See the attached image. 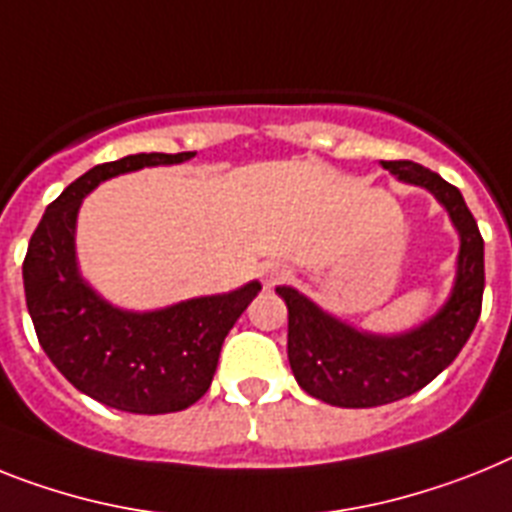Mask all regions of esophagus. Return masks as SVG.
I'll list each match as a JSON object with an SVG mask.
<instances>
[{"mask_svg": "<svg viewBox=\"0 0 512 512\" xmlns=\"http://www.w3.org/2000/svg\"><path fill=\"white\" fill-rule=\"evenodd\" d=\"M285 277H287V269L282 264H266L264 269H261V282H264L266 290L274 285H279V282H282Z\"/></svg>", "mask_w": 512, "mask_h": 512, "instance_id": "esophagus-1", "label": "esophagus"}]
</instances>
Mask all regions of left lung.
<instances>
[{
    "label": "left lung",
    "mask_w": 512,
    "mask_h": 512,
    "mask_svg": "<svg viewBox=\"0 0 512 512\" xmlns=\"http://www.w3.org/2000/svg\"><path fill=\"white\" fill-rule=\"evenodd\" d=\"M401 181L425 186L448 209L461 235L458 277L438 316L399 336L355 331L292 287H277L287 303V357L305 393L331 406L365 409L412 396L443 373L482 313L484 240L456 186L412 160H383Z\"/></svg>",
    "instance_id": "1"
}]
</instances>
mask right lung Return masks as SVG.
<instances>
[{
  "label": "right lung",
  "instance_id": "add662e5",
  "mask_svg": "<svg viewBox=\"0 0 512 512\" xmlns=\"http://www.w3.org/2000/svg\"><path fill=\"white\" fill-rule=\"evenodd\" d=\"M194 152H150L95 165L46 207L28 243L23 285L38 342L77 391L131 414L181 412L207 393L227 331L259 282L194 298L155 313H129L100 300L74 259V222L85 194L144 165H173Z\"/></svg>",
  "mask_w": 512,
  "mask_h": 512
}]
</instances>
